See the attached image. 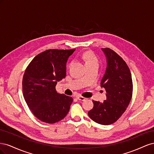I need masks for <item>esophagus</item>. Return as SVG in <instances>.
Listing matches in <instances>:
<instances>
[{
    "instance_id": "1",
    "label": "esophagus",
    "mask_w": 154,
    "mask_h": 154,
    "mask_svg": "<svg viewBox=\"0 0 154 154\" xmlns=\"http://www.w3.org/2000/svg\"><path fill=\"white\" fill-rule=\"evenodd\" d=\"M77 98H78V100H80V101H85V100H86L85 97H83V96H79V95L77 96Z\"/></svg>"
}]
</instances>
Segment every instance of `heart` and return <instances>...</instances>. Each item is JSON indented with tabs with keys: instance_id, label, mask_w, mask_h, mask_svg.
Here are the masks:
<instances>
[{
	"instance_id": "1",
	"label": "heart",
	"mask_w": 154,
	"mask_h": 154,
	"mask_svg": "<svg viewBox=\"0 0 154 154\" xmlns=\"http://www.w3.org/2000/svg\"><path fill=\"white\" fill-rule=\"evenodd\" d=\"M83 58L84 60L86 66L91 63H97V62H98V60H97V58H96V56L92 53L89 52V51H88V52H86L83 54Z\"/></svg>"
}]
</instances>
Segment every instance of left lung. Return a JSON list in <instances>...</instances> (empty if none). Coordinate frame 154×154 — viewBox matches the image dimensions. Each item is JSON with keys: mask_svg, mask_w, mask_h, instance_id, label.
<instances>
[{"mask_svg": "<svg viewBox=\"0 0 154 154\" xmlns=\"http://www.w3.org/2000/svg\"><path fill=\"white\" fill-rule=\"evenodd\" d=\"M107 66L101 81L106 92L103 103L93 100L94 107L88 115L94 122L109 125L116 122L125 112L132 96L133 84L127 64L113 50L102 48Z\"/></svg>", "mask_w": 154, "mask_h": 154, "instance_id": "left-lung-1", "label": "left lung"}]
</instances>
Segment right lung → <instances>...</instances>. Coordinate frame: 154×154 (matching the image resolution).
Masks as SVG:
<instances>
[{
	"instance_id": "obj_1",
	"label": "right lung",
	"mask_w": 154,
	"mask_h": 154,
	"mask_svg": "<svg viewBox=\"0 0 154 154\" xmlns=\"http://www.w3.org/2000/svg\"><path fill=\"white\" fill-rule=\"evenodd\" d=\"M75 49H49L36 55L22 80L24 100L35 117L54 123L66 117L73 99L56 91L57 82L66 76V63Z\"/></svg>"
}]
</instances>
